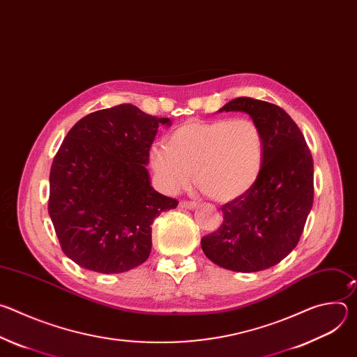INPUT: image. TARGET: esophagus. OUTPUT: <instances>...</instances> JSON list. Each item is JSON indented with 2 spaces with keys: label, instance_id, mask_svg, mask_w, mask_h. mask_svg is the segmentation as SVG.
I'll list each match as a JSON object with an SVG mask.
<instances>
[{
  "label": "esophagus",
  "instance_id": "1",
  "mask_svg": "<svg viewBox=\"0 0 357 357\" xmlns=\"http://www.w3.org/2000/svg\"><path fill=\"white\" fill-rule=\"evenodd\" d=\"M197 205L196 202H188V200H183V202H179V208L181 209H188V211H192L195 209Z\"/></svg>",
  "mask_w": 357,
  "mask_h": 357
}]
</instances>
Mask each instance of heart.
Wrapping results in <instances>:
<instances>
[{
    "instance_id": "heart-1",
    "label": "heart",
    "mask_w": 357,
    "mask_h": 357,
    "mask_svg": "<svg viewBox=\"0 0 357 357\" xmlns=\"http://www.w3.org/2000/svg\"><path fill=\"white\" fill-rule=\"evenodd\" d=\"M264 139L250 119L190 120L149 149V162L167 192H178L193 178L206 196L227 202L257 182Z\"/></svg>"
}]
</instances>
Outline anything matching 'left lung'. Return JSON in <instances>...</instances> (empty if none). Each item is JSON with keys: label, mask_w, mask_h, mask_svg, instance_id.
Wrapping results in <instances>:
<instances>
[{"label": "left lung", "mask_w": 357, "mask_h": 357, "mask_svg": "<svg viewBox=\"0 0 357 357\" xmlns=\"http://www.w3.org/2000/svg\"><path fill=\"white\" fill-rule=\"evenodd\" d=\"M223 112L245 113L259 126L263 168L245 193L222 206V226L200 245L222 268L256 273L278 264L298 244L312 209L314 161L301 130L281 107L238 97Z\"/></svg>", "instance_id": "obj_1"}]
</instances>
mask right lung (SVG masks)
Masks as SVG:
<instances>
[{"instance_id": "1", "label": "right lung", "mask_w": 357, "mask_h": 357, "mask_svg": "<svg viewBox=\"0 0 357 357\" xmlns=\"http://www.w3.org/2000/svg\"><path fill=\"white\" fill-rule=\"evenodd\" d=\"M158 119L131 105L94 112L63 139L49 175V216L77 266L119 274L151 252V225L178 202L151 186L145 168Z\"/></svg>"}]
</instances>
